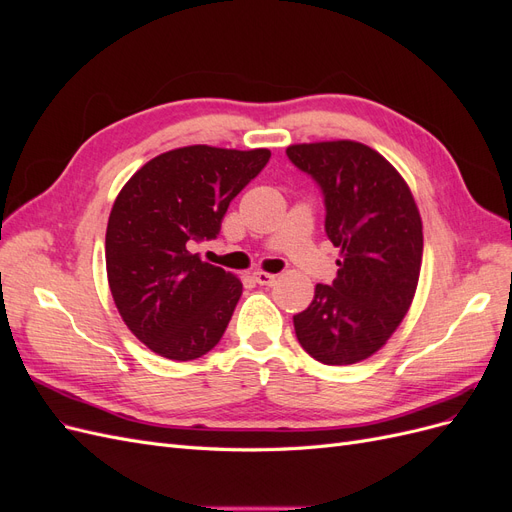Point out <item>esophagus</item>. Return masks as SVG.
I'll use <instances>...</instances> for the list:
<instances>
[{"label":"esophagus","instance_id":"34e87169","mask_svg":"<svg viewBox=\"0 0 512 512\" xmlns=\"http://www.w3.org/2000/svg\"><path fill=\"white\" fill-rule=\"evenodd\" d=\"M254 280H256V284H260V286H273V284H275V275H273V273H267V271H256V273H254Z\"/></svg>","mask_w":512,"mask_h":512}]
</instances>
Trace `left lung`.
<instances>
[{
  "mask_svg": "<svg viewBox=\"0 0 512 512\" xmlns=\"http://www.w3.org/2000/svg\"><path fill=\"white\" fill-rule=\"evenodd\" d=\"M288 160L324 196V230L339 247L337 277L316 284L297 314L303 350L324 365H352L378 352L412 305L423 260L414 196L378 151L354 141L290 145Z\"/></svg>",
  "mask_w": 512,
  "mask_h": 512,
  "instance_id": "obj_1",
  "label": "left lung"
}]
</instances>
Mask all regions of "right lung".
Segmentation results:
<instances>
[{"instance_id":"obj_1","label":"right lung","mask_w":512,"mask_h":512,"mask_svg":"<svg viewBox=\"0 0 512 512\" xmlns=\"http://www.w3.org/2000/svg\"><path fill=\"white\" fill-rule=\"evenodd\" d=\"M269 158V149L181 147L121 188L106 226V275L123 322L149 350L192 361L222 339L243 286L192 250L220 235L230 200Z\"/></svg>"}]
</instances>
